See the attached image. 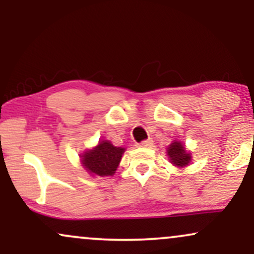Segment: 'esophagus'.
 Instances as JSON below:
<instances>
[{
	"mask_svg": "<svg viewBox=\"0 0 254 254\" xmlns=\"http://www.w3.org/2000/svg\"><path fill=\"white\" fill-rule=\"evenodd\" d=\"M151 144H153V139H151V138L145 139V141H142L141 143H139V145H141V147H144V148L151 147Z\"/></svg>",
	"mask_w": 254,
	"mask_h": 254,
	"instance_id": "34e87169",
	"label": "esophagus"
}]
</instances>
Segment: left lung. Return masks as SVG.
<instances>
[{
	"label": "left lung",
	"instance_id": "8db88e82",
	"mask_svg": "<svg viewBox=\"0 0 254 254\" xmlns=\"http://www.w3.org/2000/svg\"><path fill=\"white\" fill-rule=\"evenodd\" d=\"M167 156L170 162L178 168H184L190 165L192 156L190 151L186 150L185 145L179 141H173L167 148Z\"/></svg>",
	"mask_w": 254,
	"mask_h": 254
}]
</instances>
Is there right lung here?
Masks as SVG:
<instances>
[{
  "label": "right lung",
  "mask_w": 254,
  "mask_h": 254,
  "mask_svg": "<svg viewBox=\"0 0 254 254\" xmlns=\"http://www.w3.org/2000/svg\"><path fill=\"white\" fill-rule=\"evenodd\" d=\"M124 151L125 148L115 147L107 139H101L94 148L81 154V165L93 177L112 176L117 171Z\"/></svg>",
  "instance_id": "right-lung-1"
}]
</instances>
